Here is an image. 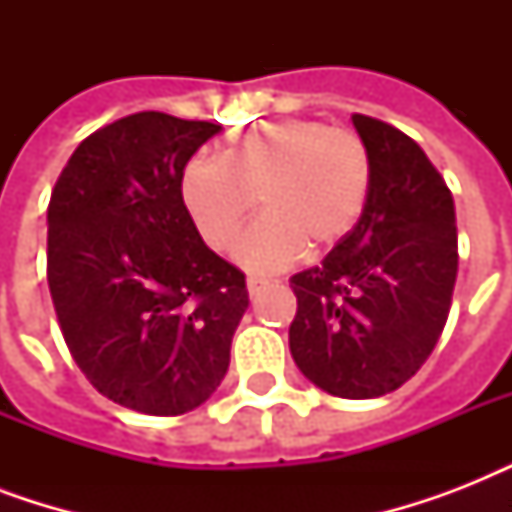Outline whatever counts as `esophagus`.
Wrapping results in <instances>:
<instances>
[{"instance_id": "34e87169", "label": "esophagus", "mask_w": 512, "mask_h": 512, "mask_svg": "<svg viewBox=\"0 0 512 512\" xmlns=\"http://www.w3.org/2000/svg\"><path fill=\"white\" fill-rule=\"evenodd\" d=\"M268 284V279H260V276H249L247 279V289H249V295H257L260 289Z\"/></svg>"}]
</instances>
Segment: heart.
I'll return each instance as SVG.
<instances>
[{
	"mask_svg": "<svg viewBox=\"0 0 512 512\" xmlns=\"http://www.w3.org/2000/svg\"><path fill=\"white\" fill-rule=\"evenodd\" d=\"M372 183L369 148L356 132L316 119H281L233 132L217 159H193L180 199L209 249L231 252L257 207L263 217L239 244L249 271H279L348 236Z\"/></svg>",
	"mask_w": 512,
	"mask_h": 512,
	"instance_id": "b5f03b06",
	"label": "heart"
}]
</instances>
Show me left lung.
<instances>
[{
	"label": "left lung",
	"instance_id": "8db88e82",
	"mask_svg": "<svg viewBox=\"0 0 512 512\" xmlns=\"http://www.w3.org/2000/svg\"><path fill=\"white\" fill-rule=\"evenodd\" d=\"M353 124L372 159L366 207L321 265L289 279V350L321 390L377 398L412 380L444 332L457 225L449 185L409 135L364 114Z\"/></svg>",
	"mask_w": 512,
	"mask_h": 512
}]
</instances>
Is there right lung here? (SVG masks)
<instances>
[{
    "mask_svg": "<svg viewBox=\"0 0 512 512\" xmlns=\"http://www.w3.org/2000/svg\"><path fill=\"white\" fill-rule=\"evenodd\" d=\"M220 124L140 111L79 143L47 207V281L76 366L114 404L175 417L231 364L244 273L201 241L180 175Z\"/></svg>",
    "mask_w": 512,
    "mask_h": 512,
    "instance_id": "1",
    "label": "right lung"
}]
</instances>
